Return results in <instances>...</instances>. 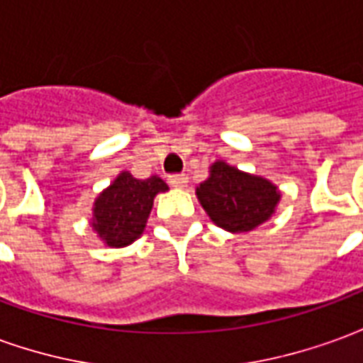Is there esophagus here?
Instances as JSON below:
<instances>
[{
    "instance_id": "esophagus-1",
    "label": "esophagus",
    "mask_w": 363,
    "mask_h": 363,
    "mask_svg": "<svg viewBox=\"0 0 363 363\" xmlns=\"http://www.w3.org/2000/svg\"><path fill=\"white\" fill-rule=\"evenodd\" d=\"M169 182H171V186H174V189H184L189 184V177L186 174H171Z\"/></svg>"
}]
</instances>
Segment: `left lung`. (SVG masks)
<instances>
[{
    "instance_id": "left-lung-1",
    "label": "left lung",
    "mask_w": 363,
    "mask_h": 363,
    "mask_svg": "<svg viewBox=\"0 0 363 363\" xmlns=\"http://www.w3.org/2000/svg\"><path fill=\"white\" fill-rule=\"evenodd\" d=\"M196 196L218 228L247 233L270 220L280 202V190L262 177L216 161L210 177L196 189Z\"/></svg>"
}]
</instances>
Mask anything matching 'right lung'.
I'll return each instance as SVG.
<instances>
[{
  "label": "right lung",
  "mask_w": 363,
  "mask_h": 363,
  "mask_svg": "<svg viewBox=\"0 0 363 363\" xmlns=\"http://www.w3.org/2000/svg\"><path fill=\"white\" fill-rule=\"evenodd\" d=\"M169 189L159 177L135 179L128 171L114 179L108 189H104L93 204L91 225L96 235L108 247H126L142 235L153 198Z\"/></svg>",
  "instance_id": "1"
}]
</instances>
